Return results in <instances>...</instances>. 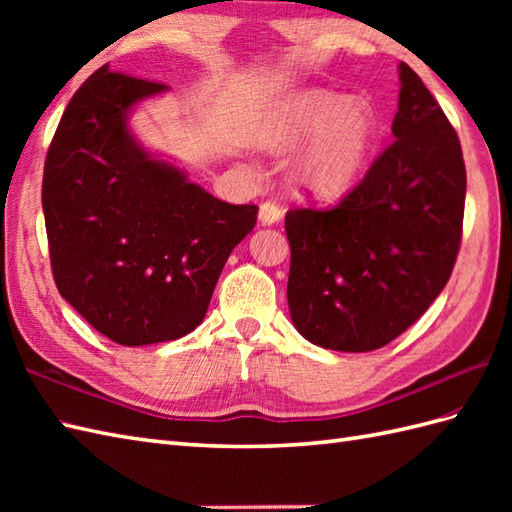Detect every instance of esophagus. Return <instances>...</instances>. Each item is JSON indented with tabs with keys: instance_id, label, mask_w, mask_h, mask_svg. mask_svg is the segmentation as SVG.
Segmentation results:
<instances>
[{
	"instance_id": "34e87169",
	"label": "esophagus",
	"mask_w": 512,
	"mask_h": 512,
	"mask_svg": "<svg viewBox=\"0 0 512 512\" xmlns=\"http://www.w3.org/2000/svg\"><path fill=\"white\" fill-rule=\"evenodd\" d=\"M281 217H284V211H281V206H277L275 202H264L259 206V222L264 226H273L277 224Z\"/></svg>"
}]
</instances>
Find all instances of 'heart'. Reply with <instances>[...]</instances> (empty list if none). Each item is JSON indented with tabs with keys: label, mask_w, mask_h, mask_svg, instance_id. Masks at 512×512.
<instances>
[{
	"label": "heart",
	"mask_w": 512,
	"mask_h": 512,
	"mask_svg": "<svg viewBox=\"0 0 512 512\" xmlns=\"http://www.w3.org/2000/svg\"><path fill=\"white\" fill-rule=\"evenodd\" d=\"M310 139L295 165L301 187L336 198L352 187L376 140V116L365 101L310 88L290 94L264 129L262 143L284 151Z\"/></svg>",
	"instance_id": "obj_1"
}]
</instances>
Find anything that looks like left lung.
Segmentation results:
<instances>
[{"label": "left lung", "mask_w": 512, "mask_h": 512, "mask_svg": "<svg viewBox=\"0 0 512 512\" xmlns=\"http://www.w3.org/2000/svg\"><path fill=\"white\" fill-rule=\"evenodd\" d=\"M391 143L332 209L286 213L288 308L303 339L372 352L447 286L462 242L466 169L449 118L400 63Z\"/></svg>", "instance_id": "obj_1"}]
</instances>
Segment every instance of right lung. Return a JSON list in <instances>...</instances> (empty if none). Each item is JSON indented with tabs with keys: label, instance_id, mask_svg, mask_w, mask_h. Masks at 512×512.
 <instances>
[{
	"label": "right lung",
	"instance_id": "add662e5",
	"mask_svg": "<svg viewBox=\"0 0 512 512\" xmlns=\"http://www.w3.org/2000/svg\"><path fill=\"white\" fill-rule=\"evenodd\" d=\"M167 85L96 70L65 107L41 204L61 297L118 345L176 341L202 323L255 204L213 198L129 132V112Z\"/></svg>",
	"mask_w": 512,
	"mask_h": 512
}]
</instances>
